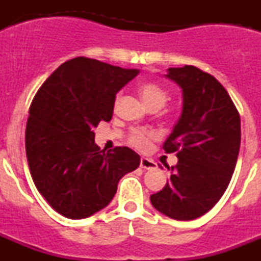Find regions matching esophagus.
<instances>
[{"instance_id": "esophagus-1", "label": "esophagus", "mask_w": 261, "mask_h": 261, "mask_svg": "<svg viewBox=\"0 0 261 261\" xmlns=\"http://www.w3.org/2000/svg\"><path fill=\"white\" fill-rule=\"evenodd\" d=\"M140 166H141L142 168H145V170H153V168H156V163L154 162V161H151V159L145 158V156H142L141 161H140Z\"/></svg>"}]
</instances>
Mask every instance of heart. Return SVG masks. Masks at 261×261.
<instances>
[{"label":"heart","mask_w":261,"mask_h":261,"mask_svg":"<svg viewBox=\"0 0 261 261\" xmlns=\"http://www.w3.org/2000/svg\"><path fill=\"white\" fill-rule=\"evenodd\" d=\"M138 91L142 98V102L147 108H162L168 99L166 90L154 82H142L138 86ZM116 100H119V98ZM147 141H149V135L141 130H136L130 136V144L135 145L138 149H144L147 145Z\"/></svg>","instance_id":"b5f03b06"}]
</instances>
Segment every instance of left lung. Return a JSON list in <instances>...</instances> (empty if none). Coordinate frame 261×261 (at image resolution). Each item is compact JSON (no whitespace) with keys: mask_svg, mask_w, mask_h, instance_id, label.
Here are the masks:
<instances>
[{"mask_svg":"<svg viewBox=\"0 0 261 261\" xmlns=\"http://www.w3.org/2000/svg\"><path fill=\"white\" fill-rule=\"evenodd\" d=\"M166 78L181 89L183 107L166 153L176 151L170 181L150 196L172 220L192 221L211 211L231 180L241 146V117L225 87L196 66L168 68Z\"/></svg>","mask_w":261,"mask_h":261,"instance_id":"8db88e82","label":"left lung"}]
</instances>
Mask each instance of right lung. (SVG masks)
<instances>
[{
  "mask_svg": "<svg viewBox=\"0 0 261 261\" xmlns=\"http://www.w3.org/2000/svg\"><path fill=\"white\" fill-rule=\"evenodd\" d=\"M138 73L77 57L36 93L26 126L27 161L38 191L61 216L82 220L102 211L120 179L140 166L129 147L106 153L94 144V128L110 121L116 94Z\"/></svg>",
  "mask_w": 261,
  "mask_h": 261,
  "instance_id": "add662e5",
  "label": "right lung"
}]
</instances>
